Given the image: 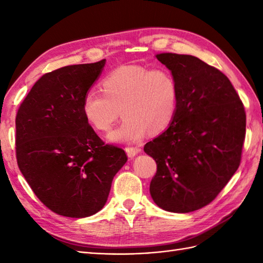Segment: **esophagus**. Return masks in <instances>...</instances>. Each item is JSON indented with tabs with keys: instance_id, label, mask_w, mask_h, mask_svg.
Wrapping results in <instances>:
<instances>
[{
	"instance_id": "esophagus-1",
	"label": "esophagus",
	"mask_w": 263,
	"mask_h": 263,
	"mask_svg": "<svg viewBox=\"0 0 263 263\" xmlns=\"http://www.w3.org/2000/svg\"><path fill=\"white\" fill-rule=\"evenodd\" d=\"M125 152H126L128 157L133 158L136 155H138L139 153L141 152V149L139 148V147H126V148H125Z\"/></svg>"
}]
</instances>
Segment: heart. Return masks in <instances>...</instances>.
Listing matches in <instances>:
<instances>
[{
  "label": "heart",
  "instance_id": "1",
  "mask_svg": "<svg viewBox=\"0 0 263 263\" xmlns=\"http://www.w3.org/2000/svg\"><path fill=\"white\" fill-rule=\"evenodd\" d=\"M104 93L90 90L82 100V114L95 130L108 132L119 117L124 120L108 136L113 142H135L149 130L168 127L178 108V86L165 68L122 65L102 82Z\"/></svg>",
  "mask_w": 263,
  "mask_h": 263
}]
</instances>
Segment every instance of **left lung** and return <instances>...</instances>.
<instances>
[{
	"label": "left lung",
	"instance_id": "1",
	"mask_svg": "<svg viewBox=\"0 0 263 263\" xmlns=\"http://www.w3.org/2000/svg\"><path fill=\"white\" fill-rule=\"evenodd\" d=\"M156 58L175 77L178 108L170 127L143 148L157 164L150 194L161 209L185 214L215 200L237 171L247 115L218 69L192 55Z\"/></svg>",
	"mask_w": 263,
	"mask_h": 263
}]
</instances>
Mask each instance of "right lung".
I'll use <instances>...</instances> for the list:
<instances>
[{"mask_svg": "<svg viewBox=\"0 0 263 263\" xmlns=\"http://www.w3.org/2000/svg\"><path fill=\"white\" fill-rule=\"evenodd\" d=\"M106 60L44 74L15 116L19 170L36 197L64 217L95 215L105 205L124 150L105 144L82 114V100Z\"/></svg>", "mask_w": 263, "mask_h": 263, "instance_id": "1", "label": "right lung"}]
</instances>
